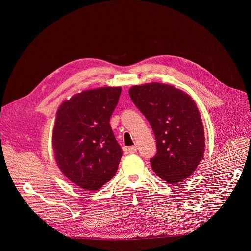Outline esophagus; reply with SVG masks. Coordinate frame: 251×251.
Wrapping results in <instances>:
<instances>
[{"instance_id": "esophagus-1", "label": "esophagus", "mask_w": 251, "mask_h": 251, "mask_svg": "<svg viewBox=\"0 0 251 251\" xmlns=\"http://www.w3.org/2000/svg\"><path fill=\"white\" fill-rule=\"evenodd\" d=\"M128 151L130 153H135L137 151V148L136 147H130V148H128Z\"/></svg>"}]
</instances>
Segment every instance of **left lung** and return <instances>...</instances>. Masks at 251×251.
<instances>
[{"label": "left lung", "instance_id": "obj_1", "mask_svg": "<svg viewBox=\"0 0 251 251\" xmlns=\"http://www.w3.org/2000/svg\"><path fill=\"white\" fill-rule=\"evenodd\" d=\"M129 95L155 136L156 154L151 160L154 173L173 185L187 179L202 161L205 150L196 102L185 91L159 82L134 85Z\"/></svg>", "mask_w": 251, "mask_h": 251}]
</instances>
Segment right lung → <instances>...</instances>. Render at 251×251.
Wrapping results in <instances>:
<instances>
[{
    "label": "right lung",
    "mask_w": 251,
    "mask_h": 251,
    "mask_svg": "<svg viewBox=\"0 0 251 251\" xmlns=\"http://www.w3.org/2000/svg\"><path fill=\"white\" fill-rule=\"evenodd\" d=\"M120 86L87 89L64 100L56 113L51 146L61 172L79 188L97 191L116 174L121 161L110 118Z\"/></svg>",
    "instance_id": "add662e5"
}]
</instances>
